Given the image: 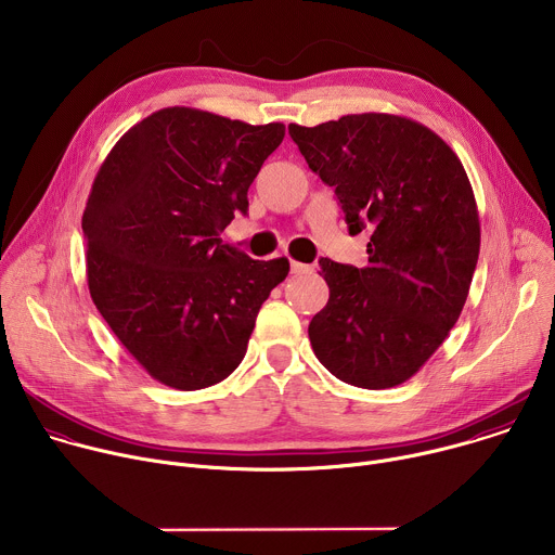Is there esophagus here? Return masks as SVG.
<instances>
[{
	"label": "esophagus",
	"mask_w": 555,
	"mask_h": 555,
	"mask_svg": "<svg viewBox=\"0 0 555 555\" xmlns=\"http://www.w3.org/2000/svg\"><path fill=\"white\" fill-rule=\"evenodd\" d=\"M289 270H292V274L300 276V274H309V272H311V266L300 263V261H289Z\"/></svg>",
	"instance_id": "1"
}]
</instances>
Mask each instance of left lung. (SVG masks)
Segmentation results:
<instances>
[{"instance_id": "1", "label": "left lung", "mask_w": 555, "mask_h": 555, "mask_svg": "<svg viewBox=\"0 0 555 555\" xmlns=\"http://www.w3.org/2000/svg\"><path fill=\"white\" fill-rule=\"evenodd\" d=\"M289 135L336 189L349 234L371 232L364 268L319 261L330 300L309 323L311 349L347 384L398 386L448 338L479 261L481 223L465 169L406 116L292 122Z\"/></svg>"}]
</instances>
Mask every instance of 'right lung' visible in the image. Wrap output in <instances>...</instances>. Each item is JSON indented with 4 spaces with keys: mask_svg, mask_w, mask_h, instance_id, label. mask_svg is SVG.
<instances>
[{
    "mask_svg": "<svg viewBox=\"0 0 555 555\" xmlns=\"http://www.w3.org/2000/svg\"><path fill=\"white\" fill-rule=\"evenodd\" d=\"M285 125L167 107L133 125L101 165L83 212L92 300L157 382L197 390L246 356L257 313L289 261L221 242Z\"/></svg>",
    "mask_w": 555,
    "mask_h": 555,
    "instance_id": "1",
    "label": "right lung"
}]
</instances>
